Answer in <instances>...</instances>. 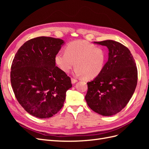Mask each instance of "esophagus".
<instances>
[{"label": "esophagus", "mask_w": 149, "mask_h": 149, "mask_svg": "<svg viewBox=\"0 0 149 149\" xmlns=\"http://www.w3.org/2000/svg\"><path fill=\"white\" fill-rule=\"evenodd\" d=\"M78 81V80L77 79H74V78H71V83H73V84H74V83H76V82Z\"/></svg>", "instance_id": "obj_1"}]
</instances>
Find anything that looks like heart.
Returning <instances> with one entry per match:
<instances>
[{"mask_svg": "<svg viewBox=\"0 0 149 149\" xmlns=\"http://www.w3.org/2000/svg\"><path fill=\"white\" fill-rule=\"evenodd\" d=\"M65 51L58 52L55 57L56 64L64 73H68L75 65L76 76L92 79L104 68L107 52L102 47L85 40H74L67 45Z\"/></svg>", "mask_w": 149, "mask_h": 149, "instance_id": "1", "label": "heart"}]
</instances>
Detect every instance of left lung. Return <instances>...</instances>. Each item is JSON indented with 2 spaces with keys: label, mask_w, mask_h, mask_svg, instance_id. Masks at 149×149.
<instances>
[{
  "label": "left lung",
  "mask_w": 149,
  "mask_h": 149,
  "mask_svg": "<svg viewBox=\"0 0 149 149\" xmlns=\"http://www.w3.org/2000/svg\"><path fill=\"white\" fill-rule=\"evenodd\" d=\"M94 43L106 46L108 60L102 73L91 82L85 100L88 106L104 116L115 115L132 97L137 83V69L129 49L119 42L107 40Z\"/></svg>",
  "instance_id": "1"
}]
</instances>
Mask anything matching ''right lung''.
I'll return each mask as SVG.
<instances>
[{
  "mask_svg": "<svg viewBox=\"0 0 149 149\" xmlns=\"http://www.w3.org/2000/svg\"><path fill=\"white\" fill-rule=\"evenodd\" d=\"M64 44L59 38H32L13 58L10 72L13 93L24 109L36 118H49L56 114L72 87L70 78L55 66V55Z\"/></svg>",
  "mask_w": 149,
  "mask_h": 149,
  "instance_id": "1",
  "label": "right lung"
}]
</instances>
